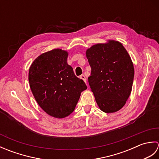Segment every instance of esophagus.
I'll return each mask as SVG.
<instances>
[{"label":"esophagus","mask_w":159,"mask_h":159,"mask_svg":"<svg viewBox=\"0 0 159 159\" xmlns=\"http://www.w3.org/2000/svg\"><path fill=\"white\" fill-rule=\"evenodd\" d=\"M80 79H83L84 81H85V83H86V78H85V75H83V74H82V75H80Z\"/></svg>","instance_id":"obj_1"}]
</instances>
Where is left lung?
<instances>
[{
	"mask_svg": "<svg viewBox=\"0 0 159 159\" xmlns=\"http://www.w3.org/2000/svg\"><path fill=\"white\" fill-rule=\"evenodd\" d=\"M92 68L88 77L90 88L103 112L119 111L130 96L134 67L126 50L119 42L98 43L86 51Z\"/></svg>",
	"mask_w": 159,
	"mask_h": 159,
	"instance_id": "obj_1",
	"label": "left lung"
}]
</instances>
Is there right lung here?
Returning <instances> with one entry per match:
<instances>
[{"mask_svg":"<svg viewBox=\"0 0 159 159\" xmlns=\"http://www.w3.org/2000/svg\"><path fill=\"white\" fill-rule=\"evenodd\" d=\"M67 52L54 49L42 54L29 68L31 92L40 107L57 118L68 116L87 87L67 63Z\"/></svg>","mask_w":159,"mask_h":159,"instance_id":"right-lung-1","label":"right lung"}]
</instances>
